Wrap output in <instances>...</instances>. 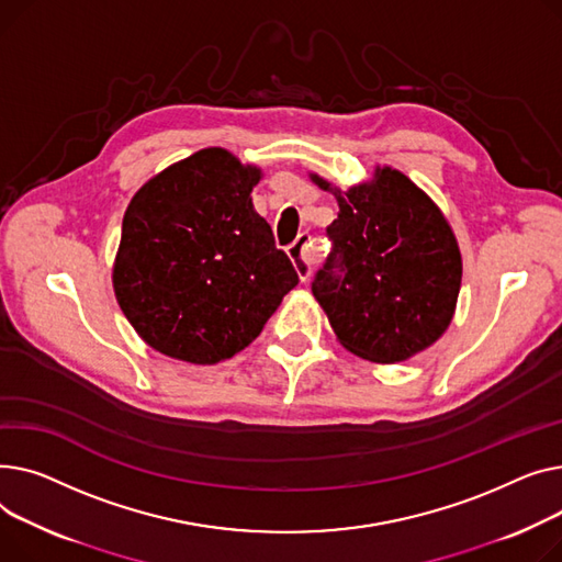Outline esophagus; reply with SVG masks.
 Segmentation results:
<instances>
[{
  "label": "esophagus",
  "instance_id": "obj_1",
  "mask_svg": "<svg viewBox=\"0 0 562 562\" xmlns=\"http://www.w3.org/2000/svg\"><path fill=\"white\" fill-rule=\"evenodd\" d=\"M288 256L292 260L296 274H300V279L306 283L315 266V251L311 247V236L308 234L296 236V240L288 247Z\"/></svg>",
  "mask_w": 562,
  "mask_h": 562
}]
</instances>
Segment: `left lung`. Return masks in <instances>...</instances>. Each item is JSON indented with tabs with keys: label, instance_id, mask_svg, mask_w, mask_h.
<instances>
[{
	"label": "left lung",
	"instance_id": "8db88e82",
	"mask_svg": "<svg viewBox=\"0 0 562 562\" xmlns=\"http://www.w3.org/2000/svg\"><path fill=\"white\" fill-rule=\"evenodd\" d=\"M319 188L328 183L313 179ZM338 217L326 226L331 254L311 290L340 342L360 358L400 362L449 326L463 277L458 243L438 206L402 172L334 190Z\"/></svg>",
	"mask_w": 562,
	"mask_h": 562
}]
</instances>
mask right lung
I'll return each mask as SVG.
<instances>
[{
    "label": "right lung",
    "instance_id": "1",
    "mask_svg": "<svg viewBox=\"0 0 562 562\" xmlns=\"http://www.w3.org/2000/svg\"><path fill=\"white\" fill-rule=\"evenodd\" d=\"M260 172L224 149L172 165L131 200L117 304L156 351L213 366L245 349L300 277L249 200Z\"/></svg>",
    "mask_w": 562,
    "mask_h": 562
}]
</instances>
